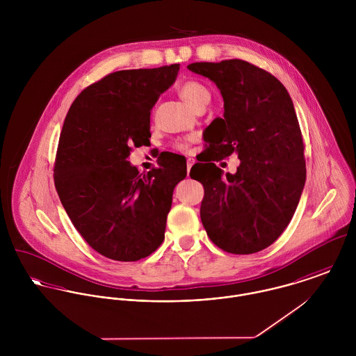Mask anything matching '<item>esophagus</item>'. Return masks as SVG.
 I'll use <instances>...</instances> for the list:
<instances>
[{"instance_id": "obj_1", "label": "esophagus", "mask_w": 356, "mask_h": 356, "mask_svg": "<svg viewBox=\"0 0 356 356\" xmlns=\"http://www.w3.org/2000/svg\"><path fill=\"white\" fill-rule=\"evenodd\" d=\"M195 164V159H192V157H188L186 159V165H188V174H189V171H191V168H192V165Z\"/></svg>"}]
</instances>
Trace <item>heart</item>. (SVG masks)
<instances>
[{
	"label": "heart",
	"mask_w": 356,
	"mask_h": 356,
	"mask_svg": "<svg viewBox=\"0 0 356 356\" xmlns=\"http://www.w3.org/2000/svg\"><path fill=\"white\" fill-rule=\"evenodd\" d=\"M178 95L181 96V99L184 102H186L191 108H193L195 111L200 106H205L209 99H211V95H209V90L204 86L202 82L199 81H186L184 83H181L178 86ZM189 140H185V141H177L174 144V148L177 151H181V152H186L189 149Z\"/></svg>",
	"instance_id": "heart-1"
}]
</instances>
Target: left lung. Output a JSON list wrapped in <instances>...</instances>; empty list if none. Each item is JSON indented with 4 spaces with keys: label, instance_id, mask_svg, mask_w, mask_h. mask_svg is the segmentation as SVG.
I'll return each instance as SVG.
<instances>
[{
    "label": "left lung",
    "instance_id": "obj_1",
    "mask_svg": "<svg viewBox=\"0 0 356 356\" xmlns=\"http://www.w3.org/2000/svg\"><path fill=\"white\" fill-rule=\"evenodd\" d=\"M192 72L211 79L225 102L215 156L191 177L202 182L200 216L211 241L236 254L271 245L289 225L305 184V144L292 99L270 72L233 58L192 63ZM237 152L236 175L221 177L213 163Z\"/></svg>",
    "mask_w": 356,
    "mask_h": 356
}]
</instances>
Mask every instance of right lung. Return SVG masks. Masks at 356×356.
<instances>
[{"label":"right lung","mask_w":356,"mask_h":356,"mask_svg":"<svg viewBox=\"0 0 356 356\" xmlns=\"http://www.w3.org/2000/svg\"><path fill=\"white\" fill-rule=\"evenodd\" d=\"M179 64L123 70L88 86L72 102L58 140L54 186L72 225L102 256L136 261L164 240L172 192L186 164L171 156L147 174L127 161L149 144L153 105Z\"/></svg>","instance_id":"1"}]
</instances>
